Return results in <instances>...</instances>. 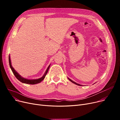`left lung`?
<instances>
[{
	"label": "left lung",
	"instance_id": "1",
	"mask_svg": "<svg viewBox=\"0 0 120 120\" xmlns=\"http://www.w3.org/2000/svg\"><path fill=\"white\" fill-rule=\"evenodd\" d=\"M68 80H70V81H71V82L72 83H74V84H76V85H78V86H82V85H80V84H77V83H75V82H74V81H72L70 79H69V78H68Z\"/></svg>",
	"mask_w": 120,
	"mask_h": 120
}]
</instances>
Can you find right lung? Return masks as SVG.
<instances>
[{
    "label": "right lung",
    "mask_w": 120,
    "mask_h": 120,
    "mask_svg": "<svg viewBox=\"0 0 120 120\" xmlns=\"http://www.w3.org/2000/svg\"><path fill=\"white\" fill-rule=\"evenodd\" d=\"M9 65H10V67L11 68V70L13 72L14 74L15 75V77L19 80V81H20L21 82L23 83H25V84H30V85H34V84H38L40 83L43 80V79L45 78L46 75L49 69V68L50 65L48 67L47 70H46V72L44 74V75L43 76V77H42L41 78L38 79H35V80H29V79H26L25 78H23L22 77H21L20 75L15 70L14 68H12V67L11 66V60H10V56H9Z\"/></svg>",
    "instance_id": "obj_1"
}]
</instances>
